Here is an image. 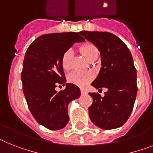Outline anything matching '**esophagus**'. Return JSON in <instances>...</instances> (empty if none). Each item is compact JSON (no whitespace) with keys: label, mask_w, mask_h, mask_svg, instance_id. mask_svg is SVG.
Listing matches in <instances>:
<instances>
[{"label":"esophagus","mask_w":153,"mask_h":153,"mask_svg":"<svg viewBox=\"0 0 153 153\" xmlns=\"http://www.w3.org/2000/svg\"><path fill=\"white\" fill-rule=\"evenodd\" d=\"M80 92H81L82 94H88V91H86L85 89H81V90H80Z\"/></svg>","instance_id":"esophagus-1"}]
</instances>
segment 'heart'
<instances>
[{
    "label": "heart",
    "mask_w": 153,
    "mask_h": 153,
    "mask_svg": "<svg viewBox=\"0 0 153 153\" xmlns=\"http://www.w3.org/2000/svg\"><path fill=\"white\" fill-rule=\"evenodd\" d=\"M80 51L84 55L86 59L88 61L93 59L94 57L98 55V49L97 47L93 44H86L80 48ZM74 57V51L72 49H68L63 53L62 56L61 63L63 69L65 71H68L71 68L72 59ZM94 79V74L90 71L85 72H73L68 76V80L70 83L75 84V85L80 87V88H85L86 86L89 84Z\"/></svg>",
    "instance_id": "obj_1"
}]
</instances>
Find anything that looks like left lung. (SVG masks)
<instances>
[{
  "label": "left lung",
  "instance_id": "left-lung-1",
  "mask_svg": "<svg viewBox=\"0 0 153 153\" xmlns=\"http://www.w3.org/2000/svg\"><path fill=\"white\" fill-rule=\"evenodd\" d=\"M79 34L100 51L102 68L91 85L101 91L107 88L104 97L89 93L93 99L88 108L91 120L104 130L121 127L131 116L137 91V71L131 51L111 33L81 31Z\"/></svg>",
  "mask_w": 153,
  "mask_h": 153
}]
</instances>
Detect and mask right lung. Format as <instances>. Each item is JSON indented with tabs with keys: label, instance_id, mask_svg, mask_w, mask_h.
I'll return each mask as SVG.
<instances>
[{
	"label": "right lung",
	"instance_id": "1",
	"mask_svg": "<svg viewBox=\"0 0 153 153\" xmlns=\"http://www.w3.org/2000/svg\"><path fill=\"white\" fill-rule=\"evenodd\" d=\"M79 33L45 34L29 46L23 61L21 79L29 109L37 123L56 131L69 122L68 105L80 96V91L74 84H66L64 90L55 88L65 83L62 66L63 53L75 42L84 41Z\"/></svg>",
	"mask_w": 153,
	"mask_h": 153
}]
</instances>
